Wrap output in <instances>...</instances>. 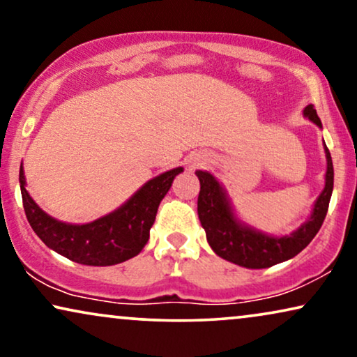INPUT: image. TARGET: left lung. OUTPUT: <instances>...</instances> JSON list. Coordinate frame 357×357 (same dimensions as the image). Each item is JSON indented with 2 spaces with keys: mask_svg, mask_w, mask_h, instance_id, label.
Masks as SVG:
<instances>
[{
  "mask_svg": "<svg viewBox=\"0 0 357 357\" xmlns=\"http://www.w3.org/2000/svg\"><path fill=\"white\" fill-rule=\"evenodd\" d=\"M304 115L315 125L321 126V121L317 115L314 105H307ZM326 153V175L325 188L317 199L314 213L304 226L284 237H270L266 234L257 232L253 229L243 226L234 218V213L224 195L221 185L211 174L197 170L199 180L198 195V218L202 226L206 231L209 245L224 260L236 263V265L260 270L286 261L296 257L297 253L312 242V238L320 231L325 221L326 211L333 192V162L328 148Z\"/></svg>",
  "mask_w": 357,
  "mask_h": 357,
  "instance_id": "left-lung-1",
  "label": "left lung"
}]
</instances>
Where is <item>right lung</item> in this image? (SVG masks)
<instances>
[{"label": "right lung", "instance_id": "right-lung-1", "mask_svg": "<svg viewBox=\"0 0 357 357\" xmlns=\"http://www.w3.org/2000/svg\"><path fill=\"white\" fill-rule=\"evenodd\" d=\"M182 170L177 167L160 174L141 187L116 211L82 226L56 221L33 203L26 190L22 165L19 182L27 221L47 247L81 265L110 266L130 260L143 250L160 199L169 192L175 175Z\"/></svg>", "mask_w": 357, "mask_h": 357}]
</instances>
